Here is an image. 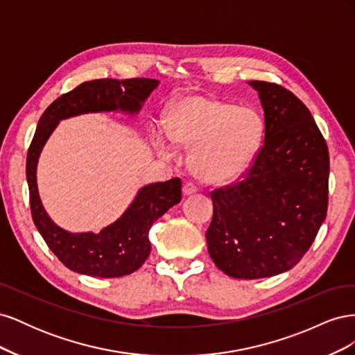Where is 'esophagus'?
<instances>
[{
    "label": "esophagus",
    "mask_w": 355,
    "mask_h": 355,
    "mask_svg": "<svg viewBox=\"0 0 355 355\" xmlns=\"http://www.w3.org/2000/svg\"><path fill=\"white\" fill-rule=\"evenodd\" d=\"M198 191V188L192 184V182H187V184L184 185V196H191V194H196V192Z\"/></svg>",
    "instance_id": "1"
}]
</instances>
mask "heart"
I'll list each match as a JSON object with an SVG mask.
<instances>
[{
	"instance_id": "1",
	"label": "heart",
	"mask_w": 355,
	"mask_h": 355,
	"mask_svg": "<svg viewBox=\"0 0 355 355\" xmlns=\"http://www.w3.org/2000/svg\"><path fill=\"white\" fill-rule=\"evenodd\" d=\"M167 128L153 127L161 155L191 148L189 167L207 184L223 185L241 178L263 141V120L249 106H235L207 96H187L170 106Z\"/></svg>"
}]
</instances>
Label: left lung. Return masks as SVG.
Returning a JSON list of instances; mask_svg holds the SVG:
<instances>
[{
    "instance_id": "8db88e82",
    "label": "left lung",
    "mask_w": 355,
    "mask_h": 355,
    "mask_svg": "<svg viewBox=\"0 0 355 355\" xmlns=\"http://www.w3.org/2000/svg\"><path fill=\"white\" fill-rule=\"evenodd\" d=\"M265 115L263 144L239 184L211 192L209 254L254 280L293 268L327 214L329 151L309 110L282 85L249 81Z\"/></svg>"
}]
</instances>
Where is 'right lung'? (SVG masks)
<instances>
[{
	"mask_svg": "<svg viewBox=\"0 0 355 355\" xmlns=\"http://www.w3.org/2000/svg\"><path fill=\"white\" fill-rule=\"evenodd\" d=\"M157 85L158 81L151 78L85 81L62 94L40 118L26 158L32 219L49 249L73 272L115 278L139 270L151 253L149 230L153 223L182 200V180L175 178L145 185L121 216L99 234L69 232L51 220L41 202L37 185L40 154L60 120L96 112L135 115Z\"/></svg>",
	"mask_w": 355,
	"mask_h": 355,
	"instance_id": "1",
	"label": "right lung"
}]
</instances>
